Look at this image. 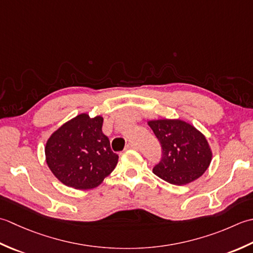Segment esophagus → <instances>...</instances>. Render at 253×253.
<instances>
[{
	"label": "esophagus",
	"mask_w": 253,
	"mask_h": 253,
	"mask_svg": "<svg viewBox=\"0 0 253 253\" xmlns=\"http://www.w3.org/2000/svg\"><path fill=\"white\" fill-rule=\"evenodd\" d=\"M136 148V145L135 144H132V143H128L127 145L126 146V149H135Z\"/></svg>",
	"instance_id": "obj_1"
}]
</instances>
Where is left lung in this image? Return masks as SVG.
<instances>
[{"label": "left lung", "instance_id": "left-lung-1", "mask_svg": "<svg viewBox=\"0 0 253 253\" xmlns=\"http://www.w3.org/2000/svg\"><path fill=\"white\" fill-rule=\"evenodd\" d=\"M163 148L162 162L153 172L174 185H183L200 178L212 162L213 153L202 132L180 119L149 120Z\"/></svg>", "mask_w": 253, "mask_h": 253}]
</instances>
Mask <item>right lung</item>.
Instances as JSON below:
<instances>
[{
  "instance_id": "1",
  "label": "right lung",
  "mask_w": 253,
  "mask_h": 253,
  "mask_svg": "<svg viewBox=\"0 0 253 253\" xmlns=\"http://www.w3.org/2000/svg\"><path fill=\"white\" fill-rule=\"evenodd\" d=\"M104 118L81 113L63 123L48 138L45 162L54 177L68 187L88 190L113 171L119 156L101 131Z\"/></svg>"
}]
</instances>
